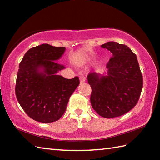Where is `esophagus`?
<instances>
[{"mask_svg": "<svg viewBox=\"0 0 160 160\" xmlns=\"http://www.w3.org/2000/svg\"><path fill=\"white\" fill-rule=\"evenodd\" d=\"M79 78H80V83H83V82H85V77L84 76L82 72H80V73H79Z\"/></svg>", "mask_w": 160, "mask_h": 160, "instance_id": "esophagus-1", "label": "esophagus"}]
</instances>
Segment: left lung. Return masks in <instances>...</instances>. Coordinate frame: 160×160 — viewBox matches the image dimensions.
<instances>
[{
    "instance_id": "obj_1",
    "label": "left lung",
    "mask_w": 160,
    "mask_h": 160,
    "mask_svg": "<svg viewBox=\"0 0 160 160\" xmlns=\"http://www.w3.org/2000/svg\"><path fill=\"white\" fill-rule=\"evenodd\" d=\"M101 47L110 51L112 56L107 64V75H88L90 102L99 116L112 118L125 114L136 105L143 80L137 56L127 46L109 42Z\"/></svg>"
}]
</instances>
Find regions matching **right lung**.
I'll use <instances>...</instances> for the list:
<instances>
[{"label": "right lung", "instance_id": "right-lung-1", "mask_svg": "<svg viewBox=\"0 0 160 160\" xmlns=\"http://www.w3.org/2000/svg\"><path fill=\"white\" fill-rule=\"evenodd\" d=\"M65 51L43 44L27 51L19 65L16 97L27 114L39 122L58 121L80 84L78 77L68 80L58 74L66 68L56 62Z\"/></svg>", "mask_w": 160, "mask_h": 160}]
</instances>
